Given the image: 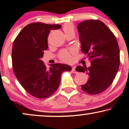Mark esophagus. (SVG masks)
<instances>
[{"instance_id": "esophagus-1", "label": "esophagus", "mask_w": 129, "mask_h": 129, "mask_svg": "<svg viewBox=\"0 0 129 129\" xmlns=\"http://www.w3.org/2000/svg\"><path fill=\"white\" fill-rule=\"evenodd\" d=\"M75 69H76V67H73V69L72 70V72L73 73H77V72L76 71V70H75Z\"/></svg>"}]
</instances>
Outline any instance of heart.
<instances>
[{
  "instance_id": "heart-1",
  "label": "heart",
  "mask_w": 129,
  "mask_h": 129,
  "mask_svg": "<svg viewBox=\"0 0 129 129\" xmlns=\"http://www.w3.org/2000/svg\"><path fill=\"white\" fill-rule=\"evenodd\" d=\"M63 30L65 34L69 33H75V30L72 24H66L63 26ZM59 57L61 60L65 62H69L72 60V56H71L70 53L67 50H63L60 52L59 54Z\"/></svg>"
}]
</instances>
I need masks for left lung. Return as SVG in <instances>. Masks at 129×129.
<instances>
[{
	"label": "left lung",
	"instance_id": "left-lung-1",
	"mask_svg": "<svg viewBox=\"0 0 129 129\" xmlns=\"http://www.w3.org/2000/svg\"><path fill=\"white\" fill-rule=\"evenodd\" d=\"M81 49L90 60V67L78 66L76 71L86 72L87 83L81 89L88 94L103 92L112 84L119 67V49L113 35L103 22L88 20L77 26Z\"/></svg>",
	"mask_w": 129,
	"mask_h": 129
}]
</instances>
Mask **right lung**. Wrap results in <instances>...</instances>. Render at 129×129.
Here are the masks:
<instances>
[{
	"label": "right lung",
	"mask_w": 129,
	"mask_h": 129,
	"mask_svg": "<svg viewBox=\"0 0 129 129\" xmlns=\"http://www.w3.org/2000/svg\"><path fill=\"white\" fill-rule=\"evenodd\" d=\"M60 25L32 23L25 26L13 44L12 63L16 77L24 89L38 98L50 96L58 88L61 74L71 71L64 63L50 64L47 69L41 58L48 49V36Z\"/></svg>",
	"instance_id": "right-lung-1"
}]
</instances>
